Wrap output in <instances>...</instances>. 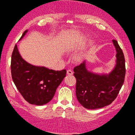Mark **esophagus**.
Here are the masks:
<instances>
[{"mask_svg": "<svg viewBox=\"0 0 135 135\" xmlns=\"http://www.w3.org/2000/svg\"><path fill=\"white\" fill-rule=\"evenodd\" d=\"M67 75H72L73 74V72L72 70H68L67 71Z\"/></svg>", "mask_w": 135, "mask_h": 135, "instance_id": "1", "label": "esophagus"}]
</instances>
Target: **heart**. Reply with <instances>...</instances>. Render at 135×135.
<instances>
[{
	"mask_svg": "<svg viewBox=\"0 0 135 135\" xmlns=\"http://www.w3.org/2000/svg\"><path fill=\"white\" fill-rule=\"evenodd\" d=\"M81 59H82V57H81V55H80V54H77V55H76L74 58V61H75L76 62H78L81 61Z\"/></svg>",
	"mask_w": 135,
	"mask_h": 135,
	"instance_id": "1",
	"label": "heart"
}]
</instances>
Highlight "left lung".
I'll return each mask as SVG.
<instances>
[{
	"label": "left lung",
	"mask_w": 135,
	"mask_h": 135,
	"mask_svg": "<svg viewBox=\"0 0 135 135\" xmlns=\"http://www.w3.org/2000/svg\"><path fill=\"white\" fill-rule=\"evenodd\" d=\"M116 64L108 74H97L88 71L86 61L74 69L76 79V98L87 109L100 108L110 104L115 99L124 82L125 62L124 53L115 40Z\"/></svg>",
	"instance_id": "1"
}]
</instances>
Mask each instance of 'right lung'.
Returning a JSON list of instances; mask_svg holds the SVG:
<instances>
[{
    "label": "right lung",
    "instance_id": "1",
    "mask_svg": "<svg viewBox=\"0 0 135 135\" xmlns=\"http://www.w3.org/2000/svg\"><path fill=\"white\" fill-rule=\"evenodd\" d=\"M27 32L22 33L19 41ZM11 73L14 84L24 99L31 104L42 105L53 99L67 71L30 64L22 58L16 45L11 55Z\"/></svg>",
    "mask_w": 135,
    "mask_h": 135
}]
</instances>
